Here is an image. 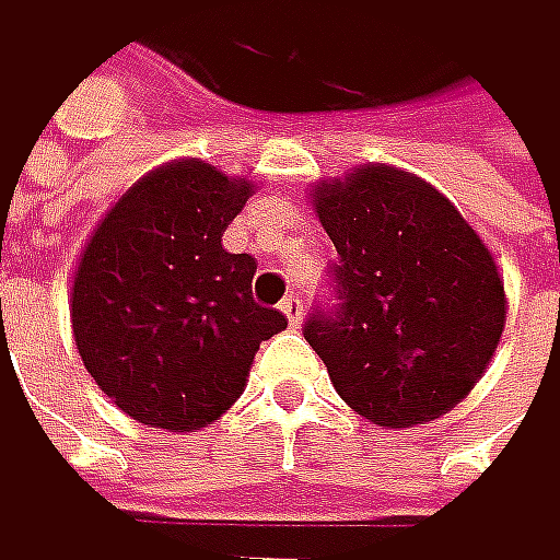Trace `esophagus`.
<instances>
[{
  "label": "esophagus",
  "mask_w": 560,
  "mask_h": 560,
  "mask_svg": "<svg viewBox=\"0 0 560 560\" xmlns=\"http://www.w3.org/2000/svg\"><path fill=\"white\" fill-rule=\"evenodd\" d=\"M278 308H282V315L289 318V325H292V328H299V325H302V299H299V295H285V299H282V305H278Z\"/></svg>",
  "instance_id": "esophagus-1"
}]
</instances>
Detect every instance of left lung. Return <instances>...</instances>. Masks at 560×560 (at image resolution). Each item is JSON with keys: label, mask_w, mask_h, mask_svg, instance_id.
I'll return each mask as SVG.
<instances>
[{"label": "left lung", "mask_w": 560, "mask_h": 560, "mask_svg": "<svg viewBox=\"0 0 560 560\" xmlns=\"http://www.w3.org/2000/svg\"><path fill=\"white\" fill-rule=\"evenodd\" d=\"M315 212L338 261L302 331L341 401L385 428L455 408L504 331V282L478 232L438 188L388 165L322 182Z\"/></svg>", "instance_id": "obj_1"}]
</instances>
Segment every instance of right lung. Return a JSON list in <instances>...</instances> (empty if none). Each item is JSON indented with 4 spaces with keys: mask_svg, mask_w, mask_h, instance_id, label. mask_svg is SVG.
Instances as JSON below:
<instances>
[{
    "mask_svg": "<svg viewBox=\"0 0 560 560\" xmlns=\"http://www.w3.org/2000/svg\"><path fill=\"white\" fill-rule=\"evenodd\" d=\"M252 182L209 162L139 178L92 232L72 331L95 385L142 424L191 431L245 392L252 358L289 318L252 299V255L222 248Z\"/></svg>",
    "mask_w": 560,
    "mask_h": 560,
    "instance_id": "add662e5",
    "label": "right lung"
}]
</instances>
